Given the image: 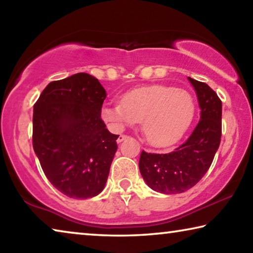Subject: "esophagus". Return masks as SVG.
Masks as SVG:
<instances>
[{"label":"esophagus","mask_w":253,"mask_h":253,"mask_svg":"<svg viewBox=\"0 0 253 253\" xmlns=\"http://www.w3.org/2000/svg\"><path fill=\"white\" fill-rule=\"evenodd\" d=\"M127 138H129V136H127V135L121 134V135H119V138H118L117 141H118V143H121V142L123 141V140H126V139H127Z\"/></svg>","instance_id":"obj_1"}]
</instances>
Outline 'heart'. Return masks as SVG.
<instances>
[{
	"mask_svg": "<svg viewBox=\"0 0 253 253\" xmlns=\"http://www.w3.org/2000/svg\"><path fill=\"white\" fill-rule=\"evenodd\" d=\"M195 99L188 90L167 85H149L129 90L121 103L104 104L102 118L114 130L142 121L147 141L155 147L177 142L195 117Z\"/></svg>",
	"mask_w": 253,
	"mask_h": 253,
	"instance_id": "b5f03b06",
	"label": "heart"
}]
</instances>
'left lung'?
Listing matches in <instances>:
<instances>
[{
	"label": "left lung",
	"mask_w": 253,
	"mask_h": 253,
	"mask_svg": "<svg viewBox=\"0 0 253 253\" xmlns=\"http://www.w3.org/2000/svg\"><path fill=\"white\" fill-rule=\"evenodd\" d=\"M197 95L200 122L186 141L169 154L141 152L140 172L151 189L184 193L195 186L212 165L221 142L222 102L205 83L188 77Z\"/></svg>",
	"instance_id": "1"
}]
</instances>
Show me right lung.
I'll return each mask as SVG.
<instances>
[{"instance_id":"right-lung-1","label":"right lung","mask_w":253,"mask_h":253,"mask_svg":"<svg viewBox=\"0 0 253 253\" xmlns=\"http://www.w3.org/2000/svg\"><path fill=\"white\" fill-rule=\"evenodd\" d=\"M106 92L78 73L51 82L33 106L32 144L45 177L60 193L85 200L104 189L117 139L101 119Z\"/></svg>"}]
</instances>
